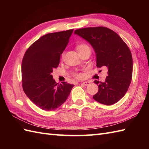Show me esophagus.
I'll use <instances>...</instances> for the list:
<instances>
[{
    "mask_svg": "<svg viewBox=\"0 0 149 149\" xmlns=\"http://www.w3.org/2000/svg\"><path fill=\"white\" fill-rule=\"evenodd\" d=\"M82 84L84 85V86H88V85L90 84V83L89 81H85V82H83V83H82Z\"/></svg>",
    "mask_w": 149,
    "mask_h": 149,
    "instance_id": "obj_1",
    "label": "esophagus"
}]
</instances>
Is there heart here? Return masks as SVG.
<instances>
[{
	"instance_id": "heart-1",
	"label": "heart",
	"mask_w": 149,
	"mask_h": 149,
	"mask_svg": "<svg viewBox=\"0 0 149 149\" xmlns=\"http://www.w3.org/2000/svg\"><path fill=\"white\" fill-rule=\"evenodd\" d=\"M87 48H90L89 46L87 45L86 44H84V43L79 44V45H78L77 46V50L79 52H80L81 51H82V50H83ZM64 55H65V54L63 53L62 54L63 58V57H64ZM74 75H75V77L77 79H82L84 77V75H83V74H82V73H75Z\"/></svg>"
}]
</instances>
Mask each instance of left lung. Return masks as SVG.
Instances as JSON below:
<instances>
[{"mask_svg":"<svg viewBox=\"0 0 149 149\" xmlns=\"http://www.w3.org/2000/svg\"><path fill=\"white\" fill-rule=\"evenodd\" d=\"M74 33L89 42L96 54L97 66L108 69L105 81H95L99 91L94 100L112 105L125 95L132 76V58L128 46L118 34L105 27H86Z\"/></svg>","mask_w":149,"mask_h":149,"instance_id":"obj_1","label":"left lung"}]
</instances>
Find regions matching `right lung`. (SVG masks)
<instances>
[{
	"label": "right lung",
	"mask_w": 149,
	"mask_h": 149,
	"mask_svg": "<svg viewBox=\"0 0 149 149\" xmlns=\"http://www.w3.org/2000/svg\"><path fill=\"white\" fill-rule=\"evenodd\" d=\"M74 29L47 34L31 45L22 63V87L27 97L40 109L52 111L67 99L74 84L56 83L51 73L59 64L60 56Z\"/></svg>",
	"instance_id": "add662e5"
}]
</instances>
